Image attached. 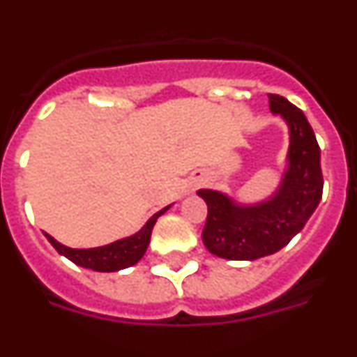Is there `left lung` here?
I'll list each match as a JSON object with an SVG mask.
<instances>
[{
  "label": "left lung",
  "instance_id": "1",
  "mask_svg": "<svg viewBox=\"0 0 357 357\" xmlns=\"http://www.w3.org/2000/svg\"><path fill=\"white\" fill-rule=\"evenodd\" d=\"M270 109L289 127L288 169L270 200L239 206L227 195L200 189L207 204L204 245L211 254L230 261H254L275 254L304 229L321 200L324 176L320 146L304 112L279 94H268Z\"/></svg>",
  "mask_w": 357,
  "mask_h": 357
}]
</instances>
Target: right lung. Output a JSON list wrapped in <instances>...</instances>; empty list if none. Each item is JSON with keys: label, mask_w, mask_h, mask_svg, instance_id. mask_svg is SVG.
<instances>
[{"label": "right lung", "mask_w": 357, "mask_h": 357, "mask_svg": "<svg viewBox=\"0 0 357 357\" xmlns=\"http://www.w3.org/2000/svg\"><path fill=\"white\" fill-rule=\"evenodd\" d=\"M168 209L169 206L153 214L137 234L110 243V245H105V247L69 248L64 247L56 239H53L50 234H46V238H48V241L52 243L59 254L66 255L69 261H73L78 266L89 268V270H94V272H118V270H123V268L132 266V264H135L143 257L148 248V243H150L151 229L155 225L157 218Z\"/></svg>", "instance_id": "add662e5"}]
</instances>
